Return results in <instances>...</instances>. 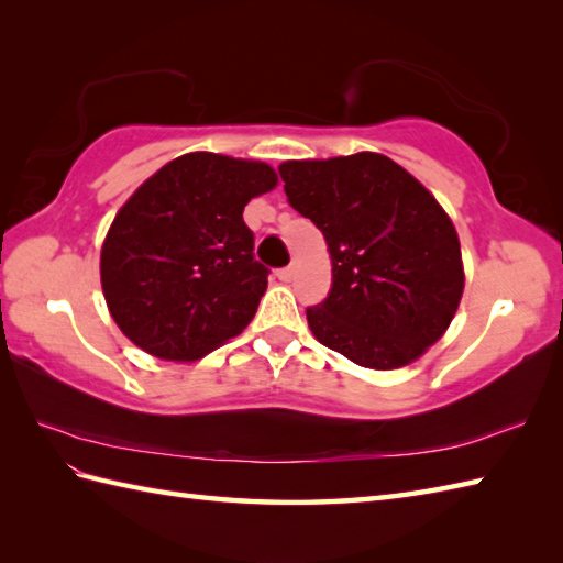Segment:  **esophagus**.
I'll return each mask as SVG.
<instances>
[{
	"mask_svg": "<svg viewBox=\"0 0 563 563\" xmlns=\"http://www.w3.org/2000/svg\"><path fill=\"white\" fill-rule=\"evenodd\" d=\"M294 274H296V269L289 265V267L279 269V279H282V282H291V279H294Z\"/></svg>",
	"mask_w": 563,
	"mask_h": 563,
	"instance_id": "1",
	"label": "esophagus"
}]
</instances>
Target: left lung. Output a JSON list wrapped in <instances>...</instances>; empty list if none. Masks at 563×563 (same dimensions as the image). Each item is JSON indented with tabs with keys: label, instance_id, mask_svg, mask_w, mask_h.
Returning <instances> with one entry per match:
<instances>
[{
	"label": "left lung",
	"instance_id": "8db88e82",
	"mask_svg": "<svg viewBox=\"0 0 563 563\" xmlns=\"http://www.w3.org/2000/svg\"><path fill=\"white\" fill-rule=\"evenodd\" d=\"M284 192L328 241L332 289L308 308L316 340L354 364L393 371L439 342L465 272L453 221L383 154L286 161Z\"/></svg>",
	"mask_w": 563,
	"mask_h": 563
}]
</instances>
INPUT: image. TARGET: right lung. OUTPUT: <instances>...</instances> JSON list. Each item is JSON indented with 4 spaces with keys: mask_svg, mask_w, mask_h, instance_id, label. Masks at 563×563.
Returning a JSON list of instances; mask_svg holds the SVG:
<instances>
[{
    "mask_svg": "<svg viewBox=\"0 0 563 563\" xmlns=\"http://www.w3.org/2000/svg\"><path fill=\"white\" fill-rule=\"evenodd\" d=\"M274 185L260 161L195 152L124 202L101 250L103 296L124 336L152 356L195 361L243 332L269 274L243 209Z\"/></svg>",
    "mask_w": 563,
    "mask_h": 563,
    "instance_id": "right-lung-1",
    "label": "right lung"
}]
</instances>
